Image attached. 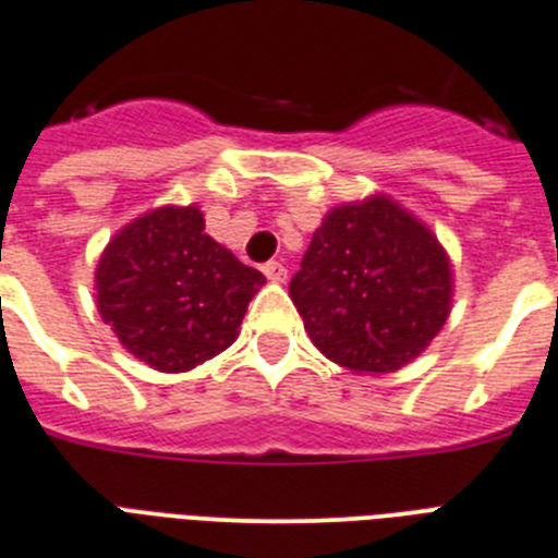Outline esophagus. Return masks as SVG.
<instances>
[{
    "mask_svg": "<svg viewBox=\"0 0 558 558\" xmlns=\"http://www.w3.org/2000/svg\"><path fill=\"white\" fill-rule=\"evenodd\" d=\"M264 275H267V280H272V283H283L286 267L280 260H269V264H264Z\"/></svg>",
    "mask_w": 558,
    "mask_h": 558,
    "instance_id": "34e87169",
    "label": "esophagus"
}]
</instances>
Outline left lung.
<instances>
[{
	"label": "left lung",
	"instance_id": "1",
	"mask_svg": "<svg viewBox=\"0 0 558 558\" xmlns=\"http://www.w3.org/2000/svg\"><path fill=\"white\" fill-rule=\"evenodd\" d=\"M289 294L314 348L355 375L425 353L453 308V267L434 230L386 194L336 205Z\"/></svg>",
	"mask_w": 558,
	"mask_h": 558
}]
</instances>
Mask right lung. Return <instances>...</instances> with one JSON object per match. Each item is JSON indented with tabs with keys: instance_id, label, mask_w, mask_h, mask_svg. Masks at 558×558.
<instances>
[{
	"instance_id": "right-lung-1",
	"label": "right lung",
	"mask_w": 558,
	"mask_h": 558,
	"mask_svg": "<svg viewBox=\"0 0 558 558\" xmlns=\"http://www.w3.org/2000/svg\"><path fill=\"white\" fill-rule=\"evenodd\" d=\"M264 283L205 233L199 205H160L128 222L94 272L102 323L158 373H189L228 350Z\"/></svg>"
}]
</instances>
